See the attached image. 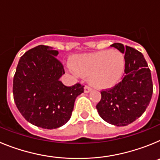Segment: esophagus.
<instances>
[{
	"mask_svg": "<svg viewBox=\"0 0 160 160\" xmlns=\"http://www.w3.org/2000/svg\"><path fill=\"white\" fill-rule=\"evenodd\" d=\"M92 90V87H90V86H86L84 87V92L85 93H89L90 92V90Z\"/></svg>",
	"mask_w": 160,
	"mask_h": 160,
	"instance_id": "esophagus-1",
	"label": "esophagus"
}]
</instances>
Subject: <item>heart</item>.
<instances>
[{
    "label": "heart",
    "instance_id": "1",
    "mask_svg": "<svg viewBox=\"0 0 160 160\" xmlns=\"http://www.w3.org/2000/svg\"><path fill=\"white\" fill-rule=\"evenodd\" d=\"M78 73L90 75V82L99 88H109L118 81L125 67V58L116 49H104L94 53L80 54L72 61Z\"/></svg>",
    "mask_w": 160,
    "mask_h": 160
}]
</instances>
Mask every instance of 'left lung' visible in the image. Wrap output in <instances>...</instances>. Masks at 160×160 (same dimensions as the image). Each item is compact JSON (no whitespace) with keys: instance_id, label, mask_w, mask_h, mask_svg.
<instances>
[{"instance_id":"obj_1","label":"left lung","mask_w":160,"mask_h":160,"mask_svg":"<svg viewBox=\"0 0 160 160\" xmlns=\"http://www.w3.org/2000/svg\"><path fill=\"white\" fill-rule=\"evenodd\" d=\"M111 46L125 53L122 81L113 88L101 91L96 108L100 117L117 127L131 124L146 111L153 93L151 70L142 53L121 43Z\"/></svg>"}]
</instances>
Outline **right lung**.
<instances>
[{
  "label": "right lung",
  "instance_id": "obj_1",
  "mask_svg": "<svg viewBox=\"0 0 160 160\" xmlns=\"http://www.w3.org/2000/svg\"><path fill=\"white\" fill-rule=\"evenodd\" d=\"M58 50L38 46L22 55L13 78L12 93L18 111L28 122L44 129L58 128L70 120L76 98L84 86L66 87Z\"/></svg>",
  "mask_w": 160,
  "mask_h": 160
}]
</instances>
